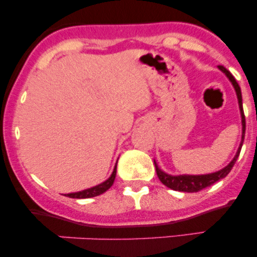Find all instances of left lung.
<instances>
[{
  "label": "left lung",
  "mask_w": 257,
  "mask_h": 257,
  "mask_svg": "<svg viewBox=\"0 0 257 257\" xmlns=\"http://www.w3.org/2000/svg\"><path fill=\"white\" fill-rule=\"evenodd\" d=\"M219 69L225 73L226 77L229 79V82L232 83L233 88H234L235 94H237L238 105H239L240 117H241V140H240L239 147H238L237 153H235L234 157H233L232 161L229 162L225 168H222V169L210 174H200V175H190V174L170 175V174H167L166 172H163V170L158 167V164L156 163V161H153L155 162L156 172H157L158 179L161 180L162 184L166 185L167 187L172 188L174 191H180V192H198V191L203 190V188L208 187V186H211L213 184H215V182H217L219 180L226 178L227 174L231 172V169L233 168V166H234L235 161H237L238 156H239L240 153L241 146H243V141H244V135H245V116H244L243 102H241L240 87L228 70L225 69L223 66H219Z\"/></svg>",
  "instance_id": "obj_1"
}]
</instances>
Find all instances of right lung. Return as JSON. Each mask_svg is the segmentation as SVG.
<instances>
[{
	"label": "right lung",
	"instance_id": "right-lung-1",
	"mask_svg": "<svg viewBox=\"0 0 257 257\" xmlns=\"http://www.w3.org/2000/svg\"><path fill=\"white\" fill-rule=\"evenodd\" d=\"M116 172H117V163H116V166H114V168H113V172H112L111 176L107 180H106V181L101 182V184H99V185H96V186H93V187H90V188H87V190L79 191V192L67 193V194H64V196L70 197V198H78V199L91 198V197L100 196V194H102L104 192H106V191H107L108 188H110L111 186L113 185L114 179H116Z\"/></svg>",
	"mask_w": 257,
	"mask_h": 257
}]
</instances>
